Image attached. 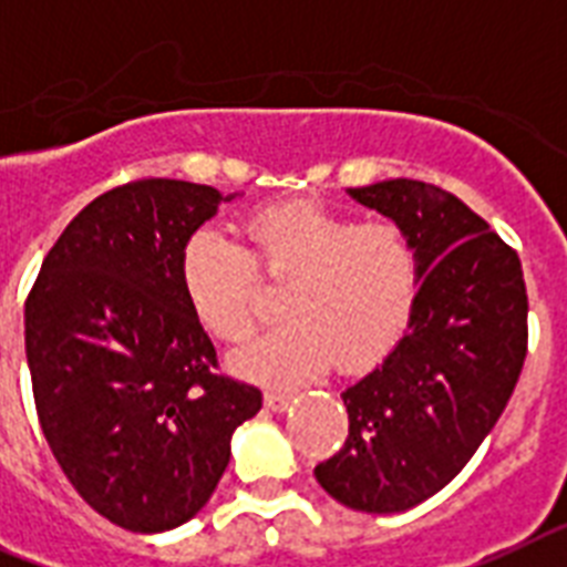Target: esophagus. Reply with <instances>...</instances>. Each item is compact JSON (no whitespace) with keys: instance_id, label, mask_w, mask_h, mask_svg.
<instances>
[{"instance_id":"34e87169","label":"esophagus","mask_w":567,"mask_h":567,"mask_svg":"<svg viewBox=\"0 0 567 567\" xmlns=\"http://www.w3.org/2000/svg\"><path fill=\"white\" fill-rule=\"evenodd\" d=\"M293 402V395L291 393H282V390H268V393H265V408H268V411H285V408H288V404Z\"/></svg>"}]
</instances>
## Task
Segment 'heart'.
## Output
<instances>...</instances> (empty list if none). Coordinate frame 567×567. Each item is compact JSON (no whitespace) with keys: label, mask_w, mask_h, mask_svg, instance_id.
<instances>
[{"label":"heart","mask_w":567,"mask_h":567,"mask_svg":"<svg viewBox=\"0 0 567 567\" xmlns=\"http://www.w3.org/2000/svg\"><path fill=\"white\" fill-rule=\"evenodd\" d=\"M250 250L215 227L179 250L192 315L236 343L256 323L259 274L288 282L282 320L233 352V367L265 384H302L338 361L367 370L399 343L419 293V250L390 220L358 224L317 200H276L244 220Z\"/></svg>","instance_id":"1"}]
</instances>
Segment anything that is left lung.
<instances>
[{
    "label": "left lung",
    "mask_w": 567,
    "mask_h": 567,
    "mask_svg": "<svg viewBox=\"0 0 567 567\" xmlns=\"http://www.w3.org/2000/svg\"><path fill=\"white\" fill-rule=\"evenodd\" d=\"M413 238L419 293L408 334L343 390L349 436L315 468L358 513H404L449 486L507 408L527 355L518 252L460 197L419 179L349 188Z\"/></svg>",
    "instance_id": "left-lung-1"
}]
</instances>
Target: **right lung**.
Masks as SVG:
<instances>
[{
	"label": "right lung",
	"instance_id": "add662e5",
	"mask_svg": "<svg viewBox=\"0 0 567 567\" xmlns=\"http://www.w3.org/2000/svg\"><path fill=\"white\" fill-rule=\"evenodd\" d=\"M236 195L186 179L104 192L60 233L25 302V355L49 449L95 513L174 530L212 498L236 427L261 411L215 375L179 288V250Z\"/></svg>",
	"mask_w": 567,
	"mask_h": 567
}]
</instances>
